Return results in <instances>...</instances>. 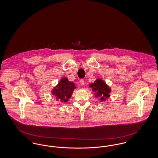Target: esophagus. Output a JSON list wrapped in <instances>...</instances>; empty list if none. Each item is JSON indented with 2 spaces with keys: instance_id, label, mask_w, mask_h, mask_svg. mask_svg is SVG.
Returning <instances> with one entry per match:
<instances>
[{
  "instance_id": "esophagus-1",
  "label": "esophagus",
  "mask_w": 158,
  "mask_h": 158,
  "mask_svg": "<svg viewBox=\"0 0 158 158\" xmlns=\"http://www.w3.org/2000/svg\"><path fill=\"white\" fill-rule=\"evenodd\" d=\"M80 83L81 84V85H85V81L83 79H81L80 80Z\"/></svg>"
}]
</instances>
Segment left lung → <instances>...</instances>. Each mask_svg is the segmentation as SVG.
Listing matches in <instances>:
<instances>
[{"instance_id":"left-lung-1","label":"left lung","mask_w":158,"mask_h":158,"mask_svg":"<svg viewBox=\"0 0 158 158\" xmlns=\"http://www.w3.org/2000/svg\"><path fill=\"white\" fill-rule=\"evenodd\" d=\"M89 86L93 91L96 92L95 97H99L101 101H104L110 97L111 89L102 79H97L94 83H90Z\"/></svg>"}]
</instances>
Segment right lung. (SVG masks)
<instances>
[{
	"label": "right lung",
	"mask_w": 158,
	"mask_h": 158,
	"mask_svg": "<svg viewBox=\"0 0 158 158\" xmlns=\"http://www.w3.org/2000/svg\"><path fill=\"white\" fill-rule=\"evenodd\" d=\"M75 88L74 83L69 81L66 77H63L58 85L53 89L52 94L61 102H66L71 97Z\"/></svg>",
	"instance_id": "1"
}]
</instances>
